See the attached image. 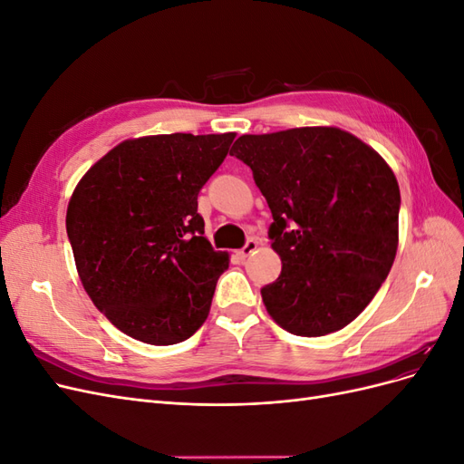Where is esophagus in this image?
I'll return each instance as SVG.
<instances>
[{
    "label": "esophagus",
    "mask_w": 464,
    "mask_h": 464,
    "mask_svg": "<svg viewBox=\"0 0 464 464\" xmlns=\"http://www.w3.org/2000/svg\"><path fill=\"white\" fill-rule=\"evenodd\" d=\"M257 242L256 240H247L246 242V246L240 249V251H237V257H240V259H246V257H249L251 254H256V249H257Z\"/></svg>",
    "instance_id": "esophagus-1"
}]
</instances>
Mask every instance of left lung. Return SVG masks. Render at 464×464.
I'll return each instance as SVG.
<instances>
[{
    "label": "left lung",
    "mask_w": 464,
    "mask_h": 464,
    "mask_svg": "<svg viewBox=\"0 0 464 464\" xmlns=\"http://www.w3.org/2000/svg\"><path fill=\"white\" fill-rule=\"evenodd\" d=\"M232 157L254 172L283 261L261 288L269 315L298 336L354 321L387 278L399 246L401 191L389 164L339 128L242 135Z\"/></svg>",
    "instance_id": "8db88e82"
}]
</instances>
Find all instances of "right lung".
I'll return each instance as SVG.
<instances>
[{"label":"right lung","instance_id":"right-lung-1","mask_svg":"<svg viewBox=\"0 0 464 464\" xmlns=\"http://www.w3.org/2000/svg\"><path fill=\"white\" fill-rule=\"evenodd\" d=\"M236 133L149 135L111 149L81 178L65 227L89 298L133 339H189L210 310L227 251H215L198 195Z\"/></svg>","mask_w":464,"mask_h":464}]
</instances>
